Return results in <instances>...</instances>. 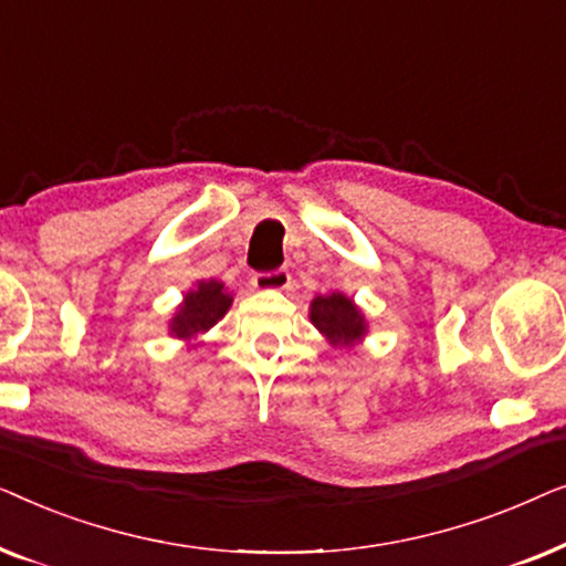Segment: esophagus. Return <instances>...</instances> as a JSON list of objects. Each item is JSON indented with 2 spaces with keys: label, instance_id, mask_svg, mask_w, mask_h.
<instances>
[{
  "label": "esophagus",
  "instance_id": "esophagus-1",
  "mask_svg": "<svg viewBox=\"0 0 566 566\" xmlns=\"http://www.w3.org/2000/svg\"><path fill=\"white\" fill-rule=\"evenodd\" d=\"M252 285L258 291H285L291 285L289 270H270V273H258L252 277Z\"/></svg>",
  "mask_w": 566,
  "mask_h": 566
}]
</instances>
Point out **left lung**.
Wrapping results in <instances>:
<instances>
[{"instance_id": "8db88e82", "label": "left lung", "mask_w": 566, "mask_h": 566, "mask_svg": "<svg viewBox=\"0 0 566 566\" xmlns=\"http://www.w3.org/2000/svg\"><path fill=\"white\" fill-rule=\"evenodd\" d=\"M308 319L329 339L332 347H353L368 332L366 316L345 293L316 296L312 301V308H308Z\"/></svg>"}]
</instances>
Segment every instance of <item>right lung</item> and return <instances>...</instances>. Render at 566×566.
<instances>
[{"instance_id": "obj_1", "label": "right lung", "mask_w": 566, "mask_h": 566, "mask_svg": "<svg viewBox=\"0 0 566 566\" xmlns=\"http://www.w3.org/2000/svg\"><path fill=\"white\" fill-rule=\"evenodd\" d=\"M231 293H227L221 281H198L196 289L185 293L182 304L169 322V335L177 339H188L203 335L229 312Z\"/></svg>"}]
</instances>
